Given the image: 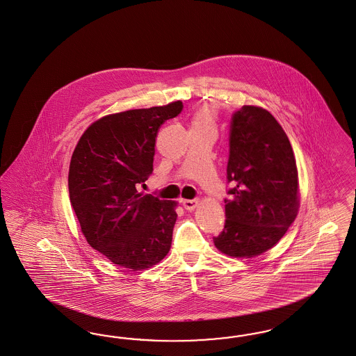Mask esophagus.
Returning a JSON list of instances; mask_svg holds the SVG:
<instances>
[{
	"label": "esophagus",
	"mask_w": 356,
	"mask_h": 356,
	"mask_svg": "<svg viewBox=\"0 0 356 356\" xmlns=\"http://www.w3.org/2000/svg\"><path fill=\"white\" fill-rule=\"evenodd\" d=\"M198 200L195 198V200H181V204H183V207L186 210H193V209L197 208V205H198Z\"/></svg>",
	"instance_id": "1"
}]
</instances>
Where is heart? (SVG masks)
Instances as JSON below:
<instances>
[{
  "instance_id": "obj_1",
  "label": "heart",
  "mask_w": 356,
  "mask_h": 356,
  "mask_svg": "<svg viewBox=\"0 0 356 356\" xmlns=\"http://www.w3.org/2000/svg\"><path fill=\"white\" fill-rule=\"evenodd\" d=\"M216 124V111L209 106L198 108L191 118V129H214Z\"/></svg>"
}]
</instances>
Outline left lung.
Masks as SVG:
<instances>
[{"label": "left lung", "instance_id": "left-lung-1", "mask_svg": "<svg viewBox=\"0 0 356 356\" xmlns=\"http://www.w3.org/2000/svg\"><path fill=\"white\" fill-rule=\"evenodd\" d=\"M226 171L233 186L225 198V227L213 241L229 257L252 258L282 239L298 209L293 149L270 111H234Z\"/></svg>", "mask_w": 356, "mask_h": 356}]
</instances>
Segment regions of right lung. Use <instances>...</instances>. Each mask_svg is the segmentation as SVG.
Listing matches in <instances>:
<instances>
[{
	"label": "right lung",
	"mask_w": 356,
	"mask_h": 356,
	"mask_svg": "<svg viewBox=\"0 0 356 356\" xmlns=\"http://www.w3.org/2000/svg\"><path fill=\"white\" fill-rule=\"evenodd\" d=\"M183 102L106 115L86 129L72 154L70 200L88 243L114 264L145 270L164 258L176 202L138 192L154 171L161 123Z\"/></svg>",
	"instance_id": "right-lung-1"
}]
</instances>
